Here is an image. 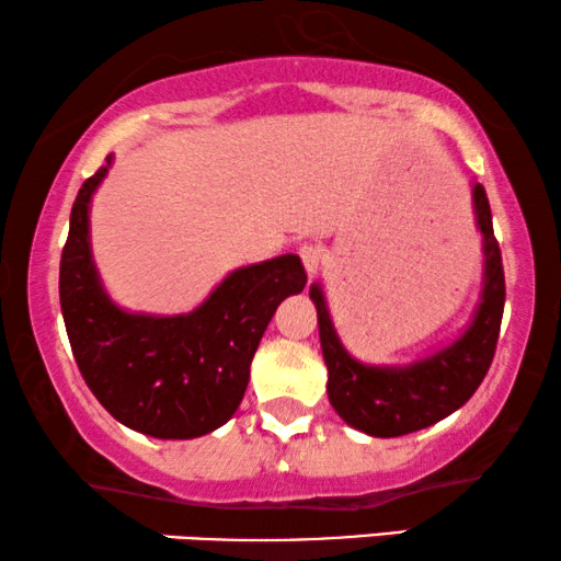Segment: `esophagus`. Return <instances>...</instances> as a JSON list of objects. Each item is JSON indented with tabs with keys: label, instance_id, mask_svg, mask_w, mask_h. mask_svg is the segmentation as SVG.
<instances>
[{
	"label": "esophagus",
	"instance_id": "esophagus-1",
	"mask_svg": "<svg viewBox=\"0 0 561 561\" xmlns=\"http://www.w3.org/2000/svg\"><path fill=\"white\" fill-rule=\"evenodd\" d=\"M298 254H301V263L307 267V273L314 275L319 271V265H322V247L301 244L298 247Z\"/></svg>",
	"mask_w": 561,
	"mask_h": 561
}]
</instances>
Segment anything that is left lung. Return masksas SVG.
Listing matches in <instances>:
<instances>
[{
    "label": "left lung",
    "instance_id": "1",
    "mask_svg": "<svg viewBox=\"0 0 561 561\" xmlns=\"http://www.w3.org/2000/svg\"><path fill=\"white\" fill-rule=\"evenodd\" d=\"M477 227L484 242L482 301L458 340L410 366H368L340 343L319 283L309 288L317 307L319 343L327 363V394L334 412L355 431L397 438L423 431L463 407L490 370L505 309L503 254L492 231V210L482 185H474Z\"/></svg>",
    "mask_w": 561,
    "mask_h": 561
}]
</instances>
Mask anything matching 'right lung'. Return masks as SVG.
<instances>
[{"label": "right lung", "mask_w": 561, "mask_h": 561, "mask_svg": "<svg viewBox=\"0 0 561 561\" xmlns=\"http://www.w3.org/2000/svg\"><path fill=\"white\" fill-rule=\"evenodd\" d=\"M113 157L84 180L71 208L58 296L87 387L118 423L185 440L221 427L242 402L250 363L283 298L307 286L298 254L239 267L198 309L130 314L100 283L90 247V201Z\"/></svg>", "instance_id": "add662e5"}]
</instances>
